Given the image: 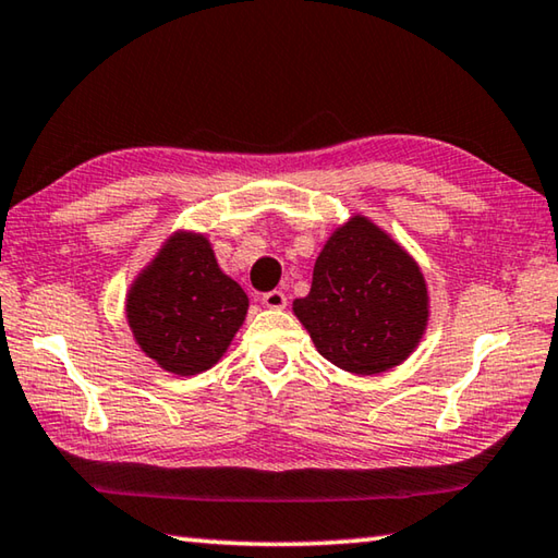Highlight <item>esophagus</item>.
<instances>
[{
  "instance_id": "obj_1",
  "label": "esophagus",
  "mask_w": 558,
  "mask_h": 558,
  "mask_svg": "<svg viewBox=\"0 0 558 558\" xmlns=\"http://www.w3.org/2000/svg\"><path fill=\"white\" fill-rule=\"evenodd\" d=\"M263 305L268 310H282L288 305V298L282 290H270V292H263Z\"/></svg>"
}]
</instances>
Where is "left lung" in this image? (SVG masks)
Masks as SVG:
<instances>
[{"mask_svg":"<svg viewBox=\"0 0 558 558\" xmlns=\"http://www.w3.org/2000/svg\"><path fill=\"white\" fill-rule=\"evenodd\" d=\"M292 313L319 354L339 369L369 376L399 366L421 342L428 290L409 253L354 216L329 235L310 295L292 302Z\"/></svg>","mask_w":558,"mask_h":558,"instance_id":"1","label":"left lung"}]
</instances>
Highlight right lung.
<instances>
[{
	"label": "right lung",
	"instance_id": "add662e5",
	"mask_svg": "<svg viewBox=\"0 0 558 558\" xmlns=\"http://www.w3.org/2000/svg\"><path fill=\"white\" fill-rule=\"evenodd\" d=\"M248 295L223 276L211 243L174 233L128 292V323L162 369L194 376L219 362L245 319Z\"/></svg>",
	"mask_w": 558,
	"mask_h": 558
}]
</instances>
